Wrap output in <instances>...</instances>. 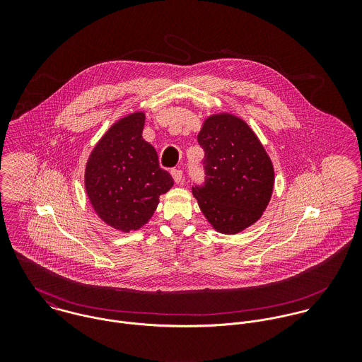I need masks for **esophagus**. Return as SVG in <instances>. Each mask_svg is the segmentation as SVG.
<instances>
[{
	"instance_id": "34e87169",
	"label": "esophagus",
	"mask_w": 362,
	"mask_h": 362,
	"mask_svg": "<svg viewBox=\"0 0 362 362\" xmlns=\"http://www.w3.org/2000/svg\"><path fill=\"white\" fill-rule=\"evenodd\" d=\"M171 175H173V178H174V181H175V182H181V181H182V178H184V173H182V170H177V168L171 170Z\"/></svg>"
}]
</instances>
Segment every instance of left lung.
Here are the masks:
<instances>
[{
  "mask_svg": "<svg viewBox=\"0 0 362 362\" xmlns=\"http://www.w3.org/2000/svg\"><path fill=\"white\" fill-rule=\"evenodd\" d=\"M198 142L205 181L192 192L220 233L243 231L262 216L273 191V165L252 129L230 114L209 117Z\"/></svg>",
  "mask_w": 362,
  "mask_h": 362,
  "instance_id": "left-lung-1",
  "label": "left lung"
}]
</instances>
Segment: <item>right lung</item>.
I'll use <instances>...</instances> for the list:
<instances>
[{
  "mask_svg": "<svg viewBox=\"0 0 362 362\" xmlns=\"http://www.w3.org/2000/svg\"><path fill=\"white\" fill-rule=\"evenodd\" d=\"M145 114H131L114 124L89 157L86 191L98 214L117 230L144 226L158 197L174 181L158 165L155 148L144 141Z\"/></svg>",
  "mask_w": 362,
  "mask_h": 362,
  "instance_id": "add662e5",
  "label": "right lung"
}]
</instances>
